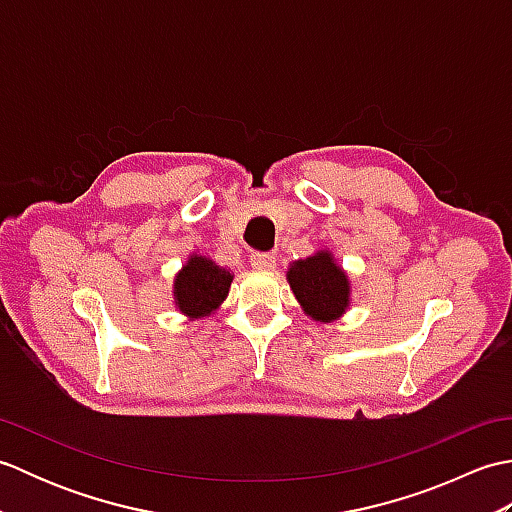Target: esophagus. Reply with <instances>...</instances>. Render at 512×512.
<instances>
[{"instance_id": "esophagus-1", "label": "esophagus", "mask_w": 512, "mask_h": 512, "mask_svg": "<svg viewBox=\"0 0 512 512\" xmlns=\"http://www.w3.org/2000/svg\"><path fill=\"white\" fill-rule=\"evenodd\" d=\"M250 264L257 270H273L277 266V259L273 253H262V250H255L250 253Z\"/></svg>"}]
</instances>
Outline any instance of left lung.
<instances>
[{
  "label": "left lung",
  "instance_id": "obj_1",
  "mask_svg": "<svg viewBox=\"0 0 512 512\" xmlns=\"http://www.w3.org/2000/svg\"><path fill=\"white\" fill-rule=\"evenodd\" d=\"M290 288L314 321H332L347 308V277L328 253L299 259L288 270Z\"/></svg>",
  "mask_w": 512,
  "mask_h": 512
}]
</instances>
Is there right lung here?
I'll return each mask as SVG.
<instances>
[{
	"label": "right lung",
	"instance_id": "add662e5",
	"mask_svg": "<svg viewBox=\"0 0 512 512\" xmlns=\"http://www.w3.org/2000/svg\"><path fill=\"white\" fill-rule=\"evenodd\" d=\"M231 281L228 270L215 266L209 257L193 255L176 279V306L191 317H202L226 299Z\"/></svg>",
	"mask_w": 512,
	"mask_h": 512
}]
</instances>
